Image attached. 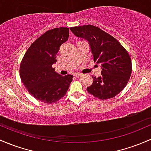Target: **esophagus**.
I'll return each instance as SVG.
<instances>
[{
    "instance_id": "1",
    "label": "esophagus",
    "mask_w": 151,
    "mask_h": 151,
    "mask_svg": "<svg viewBox=\"0 0 151 151\" xmlns=\"http://www.w3.org/2000/svg\"><path fill=\"white\" fill-rule=\"evenodd\" d=\"M74 77H80L81 76H82V74H81V73L77 72V73H75V74H74Z\"/></svg>"
}]
</instances>
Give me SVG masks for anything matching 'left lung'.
<instances>
[{
  "label": "left lung",
  "instance_id": "left-lung-1",
  "mask_svg": "<svg viewBox=\"0 0 151 151\" xmlns=\"http://www.w3.org/2000/svg\"><path fill=\"white\" fill-rule=\"evenodd\" d=\"M73 34L89 42L95 62L101 65V75L93 77L88 92L101 100L115 97L125 88L132 73L127 50L117 40L93 25L71 27Z\"/></svg>",
  "mask_w": 151,
  "mask_h": 151
}]
</instances>
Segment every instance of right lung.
I'll return each instance as SVG.
<instances>
[{
	"instance_id": "add662e5",
	"label": "right lung",
	"mask_w": 151,
	"mask_h": 151,
	"mask_svg": "<svg viewBox=\"0 0 151 151\" xmlns=\"http://www.w3.org/2000/svg\"><path fill=\"white\" fill-rule=\"evenodd\" d=\"M69 29L48 30L27 50L20 65L22 83L34 98L45 104H53L66 95L73 75L61 76L52 67L56 63L60 46L69 39Z\"/></svg>"
}]
</instances>
